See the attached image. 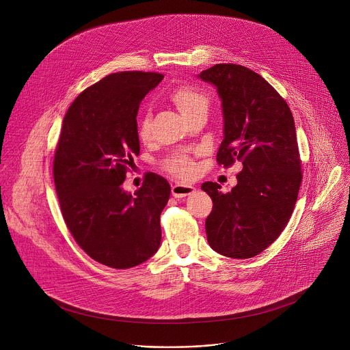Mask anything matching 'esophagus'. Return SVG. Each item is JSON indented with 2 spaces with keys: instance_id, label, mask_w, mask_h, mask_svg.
<instances>
[{
  "instance_id": "34e87169",
  "label": "esophagus",
  "mask_w": 350,
  "mask_h": 350,
  "mask_svg": "<svg viewBox=\"0 0 350 350\" xmlns=\"http://www.w3.org/2000/svg\"><path fill=\"white\" fill-rule=\"evenodd\" d=\"M171 191L175 198H183L191 196L196 191V187L191 185H174L171 187Z\"/></svg>"
}]
</instances>
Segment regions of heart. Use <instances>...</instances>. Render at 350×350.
<instances>
[{
    "label": "heart",
    "instance_id": "b5f03b06",
    "mask_svg": "<svg viewBox=\"0 0 350 350\" xmlns=\"http://www.w3.org/2000/svg\"><path fill=\"white\" fill-rule=\"evenodd\" d=\"M170 100L176 106V109L180 111V114L189 120L193 116L198 113H207L210 100L208 97L200 92V89L194 86H180L176 88L171 94ZM152 133V116L150 111L147 109L144 113L139 117L137 121V135L140 140L148 142ZM165 168L172 172L176 176L187 178L193 174L194 164L191 157L187 153H175L170 159L165 160Z\"/></svg>",
    "mask_w": 350,
    "mask_h": 350
}]
</instances>
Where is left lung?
Instances as JSON below:
<instances>
[{
	"label": "left lung",
	"mask_w": 350,
	"mask_h": 350,
	"mask_svg": "<svg viewBox=\"0 0 350 350\" xmlns=\"http://www.w3.org/2000/svg\"><path fill=\"white\" fill-rule=\"evenodd\" d=\"M198 78L213 85L222 102L218 164L243 161L230 193L213 182L200 186L213 200L207 241L226 257L250 258L280 236L295 207L301 171L294 117L279 93L244 66L215 64Z\"/></svg>",
	"instance_id": "obj_1"
}]
</instances>
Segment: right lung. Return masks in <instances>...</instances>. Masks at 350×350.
Returning <instances> with one entry per match:
<instances>
[{
  "mask_svg": "<svg viewBox=\"0 0 350 350\" xmlns=\"http://www.w3.org/2000/svg\"><path fill=\"white\" fill-rule=\"evenodd\" d=\"M163 78L143 71L110 74L83 90L63 118L53 159L60 210L78 245L110 268L147 261L161 241L168 182L150 172L135 194L122 183L140 153V102Z\"/></svg>",
  "mask_w": 350,
  "mask_h": 350,
  "instance_id": "obj_1",
  "label": "right lung"
}]
</instances>
